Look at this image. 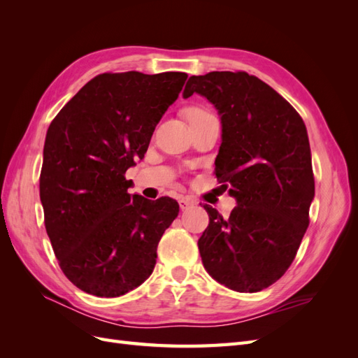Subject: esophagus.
<instances>
[{"label":"esophagus","mask_w":358,"mask_h":358,"mask_svg":"<svg viewBox=\"0 0 358 358\" xmlns=\"http://www.w3.org/2000/svg\"><path fill=\"white\" fill-rule=\"evenodd\" d=\"M192 204H194V201H192L191 199H188V197H182V199H179V206H180V209H182V210H187L188 208H191Z\"/></svg>","instance_id":"1"}]
</instances>
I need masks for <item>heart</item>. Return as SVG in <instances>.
<instances>
[{
    "instance_id": "obj_1",
    "label": "heart",
    "mask_w": 358,
    "mask_h": 358,
    "mask_svg": "<svg viewBox=\"0 0 358 358\" xmlns=\"http://www.w3.org/2000/svg\"><path fill=\"white\" fill-rule=\"evenodd\" d=\"M204 115H209V112L206 109H201V107H191V109L187 110V116L191 121V119H196V117H200V116H204Z\"/></svg>"
}]
</instances>
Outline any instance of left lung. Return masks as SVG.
Here are the masks:
<instances>
[{
  "label": "left lung",
  "mask_w": 358,
  "mask_h": 358,
  "mask_svg": "<svg viewBox=\"0 0 358 358\" xmlns=\"http://www.w3.org/2000/svg\"><path fill=\"white\" fill-rule=\"evenodd\" d=\"M204 95L221 115L215 176L237 206L224 218L209 204L201 262L220 284L257 292L287 272L309 225L315 194L305 122L282 95L246 71L191 76L183 96Z\"/></svg>",
  "instance_id": "8db88e82"
}]
</instances>
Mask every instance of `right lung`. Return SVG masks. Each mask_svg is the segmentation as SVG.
<instances>
[{
    "label": "right lung",
    "mask_w": 358,
    "mask_h": 358,
    "mask_svg": "<svg viewBox=\"0 0 358 358\" xmlns=\"http://www.w3.org/2000/svg\"><path fill=\"white\" fill-rule=\"evenodd\" d=\"M187 73L95 76L49 125L40 173L45 227L70 282L119 297L152 273L157 246L178 216L170 197H131L127 170L176 101Z\"/></svg>",
    "instance_id": "1"
}]
</instances>
